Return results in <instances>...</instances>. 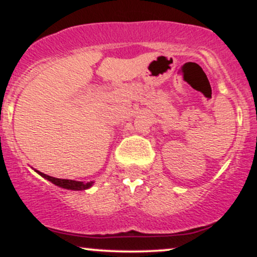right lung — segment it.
<instances>
[{"label": "right lung", "mask_w": 257, "mask_h": 257, "mask_svg": "<svg viewBox=\"0 0 257 257\" xmlns=\"http://www.w3.org/2000/svg\"><path fill=\"white\" fill-rule=\"evenodd\" d=\"M36 172L40 174L41 176L44 179H47L48 181H51L52 184L59 186V187H63V188H66V190H75V191H82V190H87V188H89L93 186L94 182L90 181V182H82V181H75V180H67V179H57V178H53V176H49L47 175V174H43L41 172Z\"/></svg>", "instance_id": "right-lung-1"}]
</instances>
